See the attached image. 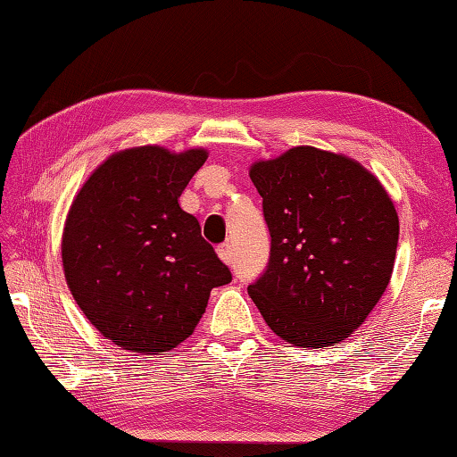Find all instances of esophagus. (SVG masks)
Returning <instances> with one entry per match:
<instances>
[{"instance_id":"obj_1","label":"esophagus","mask_w":457,"mask_h":457,"mask_svg":"<svg viewBox=\"0 0 457 457\" xmlns=\"http://www.w3.org/2000/svg\"><path fill=\"white\" fill-rule=\"evenodd\" d=\"M218 255L221 257V262H226L228 265L234 263V249H231V244L218 245Z\"/></svg>"}]
</instances>
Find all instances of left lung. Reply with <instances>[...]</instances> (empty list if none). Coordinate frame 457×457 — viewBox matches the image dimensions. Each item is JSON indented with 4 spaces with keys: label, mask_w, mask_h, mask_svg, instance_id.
I'll use <instances>...</instances> for the list:
<instances>
[{
    "label": "left lung",
    "mask_w": 457,
    "mask_h": 457,
    "mask_svg": "<svg viewBox=\"0 0 457 457\" xmlns=\"http://www.w3.org/2000/svg\"><path fill=\"white\" fill-rule=\"evenodd\" d=\"M249 178L271 236L249 297L295 346L345 341L388 287L400 231L395 204L359 162L312 146L255 162Z\"/></svg>",
    "instance_id": "obj_1"
}]
</instances>
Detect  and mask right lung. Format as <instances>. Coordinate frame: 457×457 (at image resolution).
Instances as JSON below:
<instances>
[{
    "instance_id": "1",
    "label": "right lung",
    "mask_w": 457,
    "mask_h": 457,
    "mask_svg": "<svg viewBox=\"0 0 457 457\" xmlns=\"http://www.w3.org/2000/svg\"><path fill=\"white\" fill-rule=\"evenodd\" d=\"M208 158L140 146L112 154L80 187L62 231V267L91 325L124 351L186 341L210 291L231 281L178 198Z\"/></svg>"
}]
</instances>
